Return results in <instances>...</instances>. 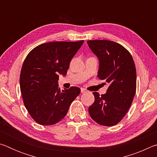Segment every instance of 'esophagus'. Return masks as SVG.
I'll use <instances>...</instances> for the list:
<instances>
[{
	"instance_id": "esophagus-1",
	"label": "esophagus",
	"mask_w": 157,
	"mask_h": 157,
	"mask_svg": "<svg viewBox=\"0 0 157 157\" xmlns=\"http://www.w3.org/2000/svg\"><path fill=\"white\" fill-rule=\"evenodd\" d=\"M81 92L82 93H85V92H86V90L84 89V88H81Z\"/></svg>"
}]
</instances>
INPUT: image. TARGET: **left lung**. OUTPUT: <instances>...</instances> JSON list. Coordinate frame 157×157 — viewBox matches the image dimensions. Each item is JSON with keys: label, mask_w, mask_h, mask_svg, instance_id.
<instances>
[{"label": "left lung", "mask_w": 157, "mask_h": 157, "mask_svg": "<svg viewBox=\"0 0 157 157\" xmlns=\"http://www.w3.org/2000/svg\"><path fill=\"white\" fill-rule=\"evenodd\" d=\"M87 44L99 59L98 77L109 84L105 94L93 93L95 102L89 108V115L101 125L113 126L126 115L136 94L134 59L125 48L114 41L90 40Z\"/></svg>", "instance_id": "left-lung-1"}]
</instances>
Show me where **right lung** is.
I'll return each instance as SVG.
<instances>
[{"instance_id": "1", "label": "right lung", "mask_w": 157, "mask_h": 157, "mask_svg": "<svg viewBox=\"0 0 157 157\" xmlns=\"http://www.w3.org/2000/svg\"><path fill=\"white\" fill-rule=\"evenodd\" d=\"M84 41L42 44L28 53L20 74L23 103L30 116L41 125H52L67 113L80 89L71 86L61 91L59 75H66L74 55Z\"/></svg>"}]
</instances>
